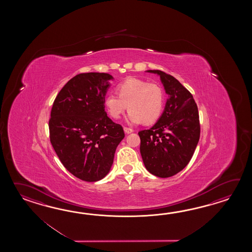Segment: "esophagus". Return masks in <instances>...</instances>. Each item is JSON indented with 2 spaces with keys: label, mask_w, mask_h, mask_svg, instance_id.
I'll return each mask as SVG.
<instances>
[{
  "label": "esophagus",
  "mask_w": 252,
  "mask_h": 252,
  "mask_svg": "<svg viewBox=\"0 0 252 252\" xmlns=\"http://www.w3.org/2000/svg\"><path fill=\"white\" fill-rule=\"evenodd\" d=\"M124 132L126 134L131 133V132H133V129L130 128H127V127H124Z\"/></svg>",
  "instance_id": "obj_1"
}]
</instances>
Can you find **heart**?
I'll use <instances>...</instances> for the list:
<instances>
[{
  "instance_id": "heart-1",
  "label": "heart",
  "mask_w": 252,
  "mask_h": 252,
  "mask_svg": "<svg viewBox=\"0 0 252 252\" xmlns=\"http://www.w3.org/2000/svg\"><path fill=\"white\" fill-rule=\"evenodd\" d=\"M118 95L109 94L104 105L112 118H120L128 109L127 121L131 124L156 123L163 112L166 94L163 87L157 83L130 77L117 86Z\"/></svg>"
}]
</instances>
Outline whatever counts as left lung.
<instances>
[{
    "label": "left lung",
    "mask_w": 252,
    "mask_h": 252,
    "mask_svg": "<svg viewBox=\"0 0 252 252\" xmlns=\"http://www.w3.org/2000/svg\"><path fill=\"white\" fill-rule=\"evenodd\" d=\"M160 76L168 98L153 127L140 130V154L147 170L156 177H170L191 160L200 138L198 108L193 95L174 76L148 70Z\"/></svg>",
    "instance_id": "left-lung-1"
}]
</instances>
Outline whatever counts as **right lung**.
<instances>
[{"label": "right lung", "mask_w": 252, "mask_h": 252, "mask_svg": "<svg viewBox=\"0 0 252 252\" xmlns=\"http://www.w3.org/2000/svg\"><path fill=\"white\" fill-rule=\"evenodd\" d=\"M113 76L83 73L71 78L53 102L49 138L59 160L75 177L96 182L107 175L117 146L124 138L122 125L104 110Z\"/></svg>", "instance_id": "1"}]
</instances>
